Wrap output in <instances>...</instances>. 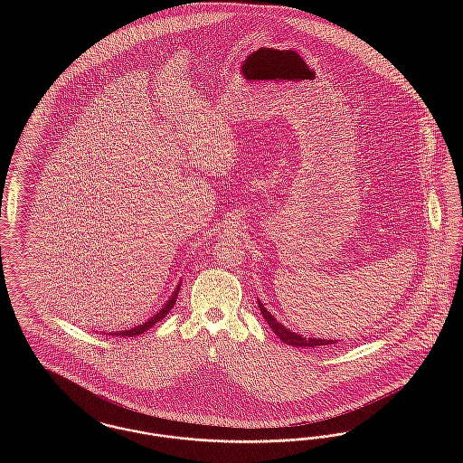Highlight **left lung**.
Returning a JSON list of instances; mask_svg holds the SVG:
<instances>
[{
	"mask_svg": "<svg viewBox=\"0 0 463 463\" xmlns=\"http://www.w3.org/2000/svg\"><path fill=\"white\" fill-rule=\"evenodd\" d=\"M259 307L260 312L265 317V321L269 323V326L272 328V331L285 342L288 345H293V347H319V345H335L336 340H325V338H307V336H302V335H297L293 331L287 330L281 323H278L269 312L267 308L262 306V302H259Z\"/></svg>",
	"mask_w": 463,
	"mask_h": 463,
	"instance_id": "1",
	"label": "left lung"
}]
</instances>
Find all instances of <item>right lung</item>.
Listing matches in <instances>:
<instances>
[{
    "mask_svg": "<svg viewBox=\"0 0 463 463\" xmlns=\"http://www.w3.org/2000/svg\"><path fill=\"white\" fill-rule=\"evenodd\" d=\"M178 289L180 288H176L175 291H174V297L166 302V306L165 307L161 308L156 316H153L149 321H146L144 325H140V326H135V328H132V330H125V331H119V333H109V335H112V336H135V335H140V333H144V331L151 330L153 326H155L156 323H159L168 312H170V308L174 307L175 306L176 302V295H178Z\"/></svg>",
    "mask_w": 463,
    "mask_h": 463,
    "instance_id": "right-lung-1",
    "label": "right lung"
}]
</instances>
